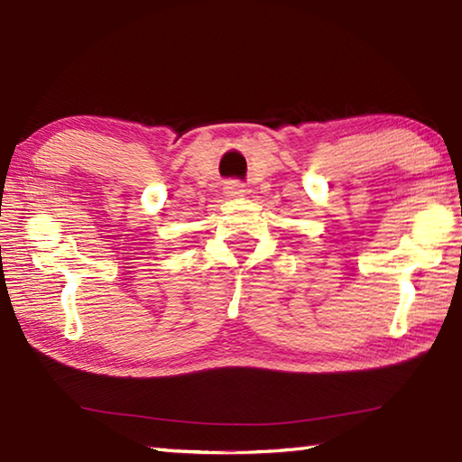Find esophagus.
I'll list each match as a JSON object with an SVG mask.
<instances>
[{
	"mask_svg": "<svg viewBox=\"0 0 462 462\" xmlns=\"http://www.w3.org/2000/svg\"><path fill=\"white\" fill-rule=\"evenodd\" d=\"M224 191H226V195H230V198H242V195L246 193L245 183L236 181V179H232V181H226Z\"/></svg>",
	"mask_w": 462,
	"mask_h": 462,
	"instance_id": "obj_1",
	"label": "esophagus"
}]
</instances>
